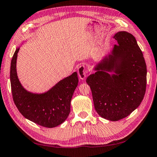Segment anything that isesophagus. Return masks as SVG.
Listing matches in <instances>:
<instances>
[{"instance_id":"34e87169","label":"esophagus","mask_w":157,"mask_h":157,"mask_svg":"<svg viewBox=\"0 0 157 157\" xmlns=\"http://www.w3.org/2000/svg\"><path fill=\"white\" fill-rule=\"evenodd\" d=\"M78 73L79 75V78H80L82 80H84L86 77V67L84 66H80L78 68Z\"/></svg>"}]
</instances>
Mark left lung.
<instances>
[{
	"label": "left lung",
	"instance_id": "8db88e82",
	"mask_svg": "<svg viewBox=\"0 0 157 157\" xmlns=\"http://www.w3.org/2000/svg\"><path fill=\"white\" fill-rule=\"evenodd\" d=\"M114 38L118 44L97 64L96 72L88 77L86 83L90 86L97 113L104 119L118 121L128 116L143 101L147 66L132 34L119 31Z\"/></svg>",
	"mask_w": 157,
	"mask_h": 157
}]
</instances>
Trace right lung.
<instances>
[{
    "instance_id": "1",
    "label": "right lung",
    "mask_w": 157,
    "mask_h": 157,
    "mask_svg": "<svg viewBox=\"0 0 157 157\" xmlns=\"http://www.w3.org/2000/svg\"><path fill=\"white\" fill-rule=\"evenodd\" d=\"M17 48L10 66L11 89L14 103L25 118L47 128H54L66 120L71 112V101L78 84V73L59 81L48 91L33 94L25 89L17 74Z\"/></svg>"
}]
</instances>
